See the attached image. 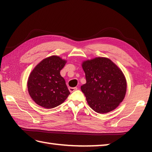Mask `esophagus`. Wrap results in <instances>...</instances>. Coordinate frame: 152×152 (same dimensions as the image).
<instances>
[{
    "instance_id": "34e87169",
    "label": "esophagus",
    "mask_w": 152,
    "mask_h": 152,
    "mask_svg": "<svg viewBox=\"0 0 152 152\" xmlns=\"http://www.w3.org/2000/svg\"><path fill=\"white\" fill-rule=\"evenodd\" d=\"M72 87H74V86H70V88H72Z\"/></svg>"
}]
</instances>
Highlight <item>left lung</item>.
<instances>
[{
	"label": "left lung",
	"instance_id": "8db88e82",
	"mask_svg": "<svg viewBox=\"0 0 152 152\" xmlns=\"http://www.w3.org/2000/svg\"><path fill=\"white\" fill-rule=\"evenodd\" d=\"M66 60L58 56L43 59L30 73L27 88L36 104L45 109H53L66 101L70 94L60 70Z\"/></svg>",
	"mask_w": 152,
	"mask_h": 152
}]
</instances>
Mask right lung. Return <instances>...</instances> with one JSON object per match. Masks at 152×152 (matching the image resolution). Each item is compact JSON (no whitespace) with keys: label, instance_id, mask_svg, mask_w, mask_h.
I'll use <instances>...</instances> for the list:
<instances>
[{"label":"right lung","instance_id":"1","mask_svg":"<svg viewBox=\"0 0 152 152\" xmlns=\"http://www.w3.org/2000/svg\"><path fill=\"white\" fill-rule=\"evenodd\" d=\"M86 83L81 86L90 107L98 113L112 111L125 96L127 81L121 70L107 58L98 57L82 64Z\"/></svg>","mask_w":152,"mask_h":152}]
</instances>
